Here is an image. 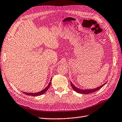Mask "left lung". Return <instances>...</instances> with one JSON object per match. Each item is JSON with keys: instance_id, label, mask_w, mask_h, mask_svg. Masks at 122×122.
<instances>
[{"instance_id": "8db88e82", "label": "left lung", "mask_w": 122, "mask_h": 122, "mask_svg": "<svg viewBox=\"0 0 122 122\" xmlns=\"http://www.w3.org/2000/svg\"><path fill=\"white\" fill-rule=\"evenodd\" d=\"M70 84H71V87H72L74 91L77 92V93H80V94H88L93 93H94V92H95L99 90V89H100L106 84V83H105V84H103L102 86H100L98 87H97V88H94V89H87V90H82V89H80L78 87H76V86H75L72 83V82H71Z\"/></svg>"}]
</instances>
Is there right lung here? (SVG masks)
<instances>
[{
    "mask_svg": "<svg viewBox=\"0 0 122 122\" xmlns=\"http://www.w3.org/2000/svg\"><path fill=\"white\" fill-rule=\"evenodd\" d=\"M51 80H52V79H51V81H50V83H49L48 85L44 89V90H43L42 91H41L40 92H37V93H26V92H23L24 94H25V95H28V96H40V95H42L43 94H44L46 93V92L47 91V90H48L50 85H51Z\"/></svg>",
    "mask_w": 122,
    "mask_h": 122,
    "instance_id": "1",
    "label": "right lung"
}]
</instances>
